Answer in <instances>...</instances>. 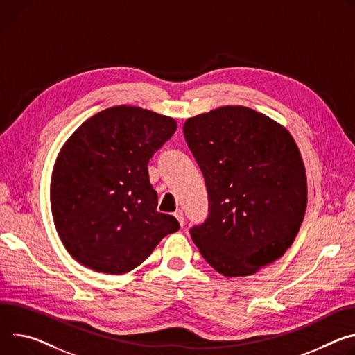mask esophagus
I'll list each match as a JSON object with an SVG mask.
<instances>
[{"label":"esophagus","mask_w":355,"mask_h":355,"mask_svg":"<svg viewBox=\"0 0 355 355\" xmlns=\"http://www.w3.org/2000/svg\"><path fill=\"white\" fill-rule=\"evenodd\" d=\"M174 216L177 218V220L180 222V225L182 227V225H184V214H182V211H180V209L175 211V212H174Z\"/></svg>","instance_id":"esophagus-1"}]
</instances>
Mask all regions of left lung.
<instances>
[{
    "label": "left lung",
    "instance_id": "1",
    "mask_svg": "<svg viewBox=\"0 0 355 355\" xmlns=\"http://www.w3.org/2000/svg\"><path fill=\"white\" fill-rule=\"evenodd\" d=\"M182 132L208 191V218L189 230L204 259L228 277L250 276L279 259L307 205L306 170L292 135L245 106L189 117Z\"/></svg>",
    "mask_w": 355,
    "mask_h": 355
}]
</instances>
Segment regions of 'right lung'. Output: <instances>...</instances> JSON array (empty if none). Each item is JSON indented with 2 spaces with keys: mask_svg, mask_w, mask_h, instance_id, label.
<instances>
[{
  "mask_svg": "<svg viewBox=\"0 0 355 355\" xmlns=\"http://www.w3.org/2000/svg\"><path fill=\"white\" fill-rule=\"evenodd\" d=\"M177 130L173 117L114 106L82 123L51 177L56 232L80 265L123 275L141 265L178 220L157 212L147 163Z\"/></svg>",
  "mask_w": 355,
  "mask_h": 355,
  "instance_id": "1",
  "label": "right lung"
}]
</instances>
